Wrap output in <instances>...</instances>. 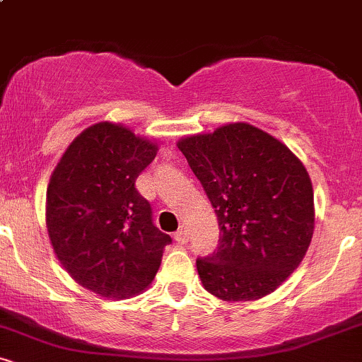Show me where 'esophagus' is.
<instances>
[{
    "label": "esophagus",
    "mask_w": 362,
    "mask_h": 362,
    "mask_svg": "<svg viewBox=\"0 0 362 362\" xmlns=\"http://www.w3.org/2000/svg\"><path fill=\"white\" fill-rule=\"evenodd\" d=\"M175 242H178V243L189 242V228L187 226L178 228V231L175 233Z\"/></svg>",
    "instance_id": "1"
}]
</instances>
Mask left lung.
I'll use <instances>...</instances> for the list:
<instances>
[{"label":"left lung","mask_w":362,"mask_h":362,"mask_svg":"<svg viewBox=\"0 0 362 362\" xmlns=\"http://www.w3.org/2000/svg\"><path fill=\"white\" fill-rule=\"evenodd\" d=\"M218 216V248L195 260L224 301L259 300L293 274L313 236V187L291 149L250 124L178 141Z\"/></svg>","instance_id":"1"}]
</instances>
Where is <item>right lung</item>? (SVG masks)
I'll return each mask as SVG.
<instances>
[{"label": "right lung", "instance_id": "1", "mask_svg": "<svg viewBox=\"0 0 362 362\" xmlns=\"http://www.w3.org/2000/svg\"><path fill=\"white\" fill-rule=\"evenodd\" d=\"M156 149L127 127L98 122L69 144L49 182L45 218L57 259L83 288L112 300L146 289L172 243L136 189Z\"/></svg>", "mask_w": 362, "mask_h": 362}]
</instances>
